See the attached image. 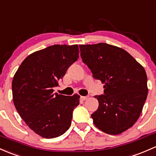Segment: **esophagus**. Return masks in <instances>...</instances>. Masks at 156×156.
<instances>
[{
    "label": "esophagus",
    "mask_w": 156,
    "mask_h": 156,
    "mask_svg": "<svg viewBox=\"0 0 156 156\" xmlns=\"http://www.w3.org/2000/svg\"><path fill=\"white\" fill-rule=\"evenodd\" d=\"M88 98V96H81V99L82 101H85Z\"/></svg>",
    "instance_id": "obj_1"
}]
</instances>
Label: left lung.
I'll return each mask as SVG.
<instances>
[{
    "instance_id": "left-lung-1",
    "label": "left lung",
    "mask_w": 156,
    "mask_h": 156,
    "mask_svg": "<svg viewBox=\"0 0 156 156\" xmlns=\"http://www.w3.org/2000/svg\"><path fill=\"white\" fill-rule=\"evenodd\" d=\"M82 61L95 79L104 83L96 95L98 108L91 115L104 133L119 135L139 118L147 97V77L143 66L124 49L104 43L79 45Z\"/></svg>"
}]
</instances>
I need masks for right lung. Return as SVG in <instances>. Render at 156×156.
Wrapping results in <instances>:
<instances>
[{
  "label": "right lung",
  "mask_w": 156,
  "mask_h": 156,
  "mask_svg": "<svg viewBox=\"0 0 156 156\" xmlns=\"http://www.w3.org/2000/svg\"><path fill=\"white\" fill-rule=\"evenodd\" d=\"M78 45H52L30 55L12 83L13 102L27 125L45 138L58 137L69 128L80 96L53 93L68 68L78 58Z\"/></svg>",
  "instance_id": "obj_1"
}]
</instances>
